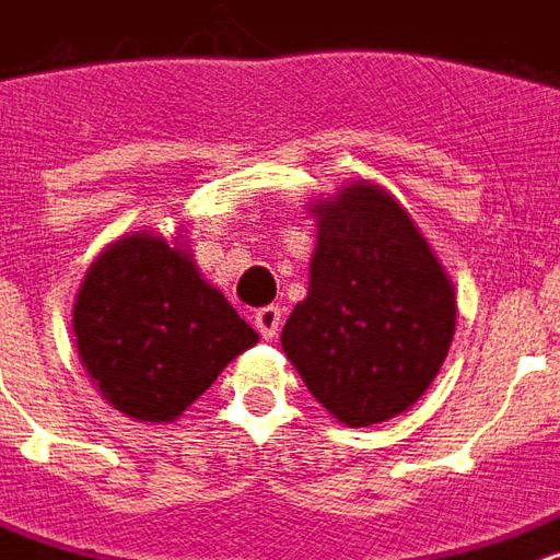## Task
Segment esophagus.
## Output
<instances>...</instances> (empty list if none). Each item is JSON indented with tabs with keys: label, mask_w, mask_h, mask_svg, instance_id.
I'll return each mask as SVG.
<instances>
[{
	"label": "esophagus",
	"mask_w": 560,
	"mask_h": 560,
	"mask_svg": "<svg viewBox=\"0 0 560 560\" xmlns=\"http://www.w3.org/2000/svg\"><path fill=\"white\" fill-rule=\"evenodd\" d=\"M279 326H281L279 305H267V308L255 312V329L264 335V341H272V338L279 335Z\"/></svg>",
	"instance_id": "esophagus-1"
}]
</instances>
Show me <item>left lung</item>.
Listing matches in <instances>:
<instances>
[{
  "label": "left lung",
  "mask_w": 560,
  "mask_h": 560,
  "mask_svg": "<svg viewBox=\"0 0 560 560\" xmlns=\"http://www.w3.org/2000/svg\"><path fill=\"white\" fill-rule=\"evenodd\" d=\"M317 219L308 296L281 347L317 404L347 428L407 412L436 380L457 293L407 207L371 180L308 201Z\"/></svg>",
  "instance_id": "1"
}]
</instances>
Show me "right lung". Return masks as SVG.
I'll list each match as a JSON object with an SVG mask.
<instances>
[{
	"label": "right lung",
	"instance_id": "right-lung-1",
	"mask_svg": "<svg viewBox=\"0 0 560 560\" xmlns=\"http://www.w3.org/2000/svg\"><path fill=\"white\" fill-rule=\"evenodd\" d=\"M73 335L103 400L144 424L177 421L258 343L201 276L184 234L153 231H130L94 258L73 302Z\"/></svg>",
	"mask_w": 560,
	"mask_h": 560
}]
</instances>
